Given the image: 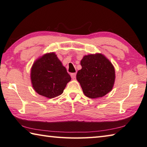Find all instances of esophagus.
I'll return each instance as SVG.
<instances>
[{"instance_id":"esophagus-1","label":"esophagus","mask_w":147,"mask_h":147,"mask_svg":"<svg viewBox=\"0 0 147 147\" xmlns=\"http://www.w3.org/2000/svg\"><path fill=\"white\" fill-rule=\"evenodd\" d=\"M70 76H71V77L73 79H76V73H72V74H71Z\"/></svg>"}]
</instances>
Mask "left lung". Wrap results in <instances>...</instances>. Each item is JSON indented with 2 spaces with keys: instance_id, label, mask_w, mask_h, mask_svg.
Returning <instances> with one entry per match:
<instances>
[{
  "instance_id": "1",
  "label": "left lung",
  "mask_w": 147,
  "mask_h": 147,
  "mask_svg": "<svg viewBox=\"0 0 147 147\" xmlns=\"http://www.w3.org/2000/svg\"><path fill=\"white\" fill-rule=\"evenodd\" d=\"M80 65L82 69L78 71L76 77L87 97H103L112 91L115 79V69L105 56L99 53L86 55Z\"/></svg>"
}]
</instances>
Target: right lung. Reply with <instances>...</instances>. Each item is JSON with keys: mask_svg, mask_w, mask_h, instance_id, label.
<instances>
[{"mask_svg": "<svg viewBox=\"0 0 147 147\" xmlns=\"http://www.w3.org/2000/svg\"><path fill=\"white\" fill-rule=\"evenodd\" d=\"M30 76L34 90L48 98L61 94L71 80L55 53H47L37 59L32 67Z\"/></svg>", "mask_w": 147, "mask_h": 147, "instance_id": "add662e5", "label": "right lung"}]
</instances>
